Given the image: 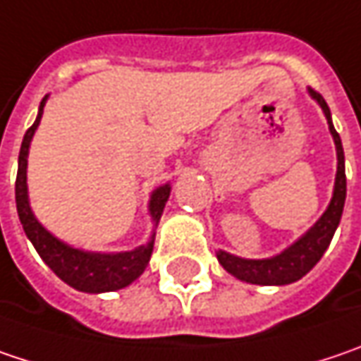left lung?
Returning <instances> with one entry per match:
<instances>
[{
    "label": "left lung",
    "mask_w": 361,
    "mask_h": 361,
    "mask_svg": "<svg viewBox=\"0 0 361 361\" xmlns=\"http://www.w3.org/2000/svg\"><path fill=\"white\" fill-rule=\"evenodd\" d=\"M308 92L319 102V106L323 108V112L327 116L329 130H331L335 147H337V178H335L333 198H331V204L325 210V214L319 219V223L314 224L305 237H300L292 247H288L286 251H282L276 257H269V259H241V257H235V255L224 253V251L216 253L219 262L228 274H233L235 278L249 282V284L284 286V284H292V282L300 280L302 276H307L308 271L317 265V262L323 257V253L327 251L329 243H331V239L335 235V228H337V224L341 221V214H343L345 192H348L343 145H341V138H339L333 122H331V112H329L327 102L323 99V96L319 92H314V90H308Z\"/></svg>",
    "instance_id": "1"
}]
</instances>
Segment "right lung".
Instances as JSON below:
<instances>
[{
	"mask_svg": "<svg viewBox=\"0 0 361 361\" xmlns=\"http://www.w3.org/2000/svg\"><path fill=\"white\" fill-rule=\"evenodd\" d=\"M44 102H47V97L40 102L38 116L24 135L22 147H20V157H18L16 206H18V216H20V223L24 226V233L32 241L38 255L42 257V262L49 265L63 282H67L75 290L96 294V292H112V290L128 286L145 271V267L151 259V253H153V241L149 245L138 247L135 251L116 253V255L87 253V251L73 249L69 245L61 243L34 219L30 204H28V188H26V157H28V147H30L34 130L42 118ZM169 192H171L169 183L161 185L153 192V198L149 204L153 221H159L161 212L165 208V202L169 198Z\"/></svg>",
	"mask_w": 361,
	"mask_h": 361,
	"instance_id": "add662e5",
	"label": "right lung"
}]
</instances>
